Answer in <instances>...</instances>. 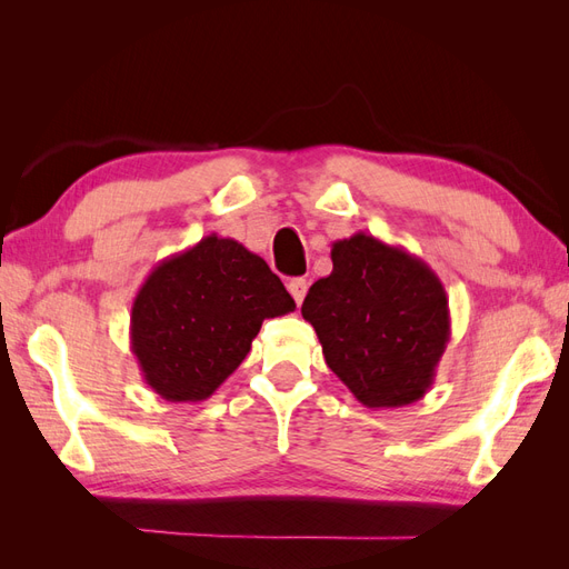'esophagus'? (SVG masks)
Here are the masks:
<instances>
[{
  "mask_svg": "<svg viewBox=\"0 0 569 569\" xmlns=\"http://www.w3.org/2000/svg\"><path fill=\"white\" fill-rule=\"evenodd\" d=\"M287 289H289V295H291V297H295V301H297V303H301V301H303V297H306V289H308V282H306L303 278H295V280H289Z\"/></svg>",
  "mask_w": 569,
  "mask_h": 569,
  "instance_id": "esophagus-1",
  "label": "esophagus"
}]
</instances>
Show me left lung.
I'll use <instances>...</instances> for the list:
<instances>
[{
	"instance_id": "1",
	"label": "left lung",
	"mask_w": 569,
	"mask_h": 569,
	"mask_svg": "<svg viewBox=\"0 0 569 569\" xmlns=\"http://www.w3.org/2000/svg\"><path fill=\"white\" fill-rule=\"evenodd\" d=\"M325 363L368 408H401L432 389L451 339L437 272L403 247L356 232L332 244V272L303 299Z\"/></svg>"
}]
</instances>
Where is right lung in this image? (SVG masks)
<instances>
[{"instance_id":"add662e5","label":"right lung","mask_w":569,"mask_h":569,"mask_svg":"<svg viewBox=\"0 0 569 569\" xmlns=\"http://www.w3.org/2000/svg\"><path fill=\"white\" fill-rule=\"evenodd\" d=\"M295 308L261 256L209 234L147 274L132 301L130 349L153 393L199 403L247 358L263 320Z\"/></svg>"}]
</instances>
